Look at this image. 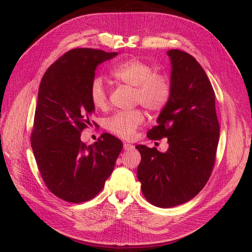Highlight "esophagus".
<instances>
[{
	"mask_svg": "<svg viewBox=\"0 0 252 252\" xmlns=\"http://www.w3.org/2000/svg\"><path fill=\"white\" fill-rule=\"evenodd\" d=\"M133 148H134V146H133L132 144L123 143V149H125V151H130V149H133Z\"/></svg>",
	"mask_w": 252,
	"mask_h": 252,
	"instance_id": "esophagus-1",
	"label": "esophagus"
}]
</instances>
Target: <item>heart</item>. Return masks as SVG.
Masks as SVG:
<instances>
[{
    "label": "heart",
    "instance_id": "heart-1",
    "mask_svg": "<svg viewBox=\"0 0 252 252\" xmlns=\"http://www.w3.org/2000/svg\"><path fill=\"white\" fill-rule=\"evenodd\" d=\"M116 81L133 88V103L141 104L152 112L163 110L173 94V83L168 74L155 72V68L138 58H131L116 65L110 71ZM90 99L94 107L104 109L107 105V93L103 80L94 78L90 84ZM145 121L141 109L118 111L105 120V127L112 134L131 138Z\"/></svg>",
    "mask_w": 252,
    "mask_h": 252
}]
</instances>
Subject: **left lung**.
<instances>
[{"label":"left lung","mask_w":252,"mask_h":252,"mask_svg":"<svg viewBox=\"0 0 252 252\" xmlns=\"http://www.w3.org/2000/svg\"><path fill=\"white\" fill-rule=\"evenodd\" d=\"M173 94L147 133L149 140L168 137L165 153L137 145L143 195L152 205L171 208L190 200L212 173L220 137L216 94L200 63L191 55L170 50Z\"/></svg>","instance_id":"1"}]
</instances>
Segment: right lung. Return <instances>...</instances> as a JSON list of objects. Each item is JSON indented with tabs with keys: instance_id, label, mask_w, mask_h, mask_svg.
Instances as JSON below:
<instances>
[{
	"instance_id": "1",
	"label": "right lung",
	"mask_w": 252,
	"mask_h": 252,
	"mask_svg": "<svg viewBox=\"0 0 252 252\" xmlns=\"http://www.w3.org/2000/svg\"><path fill=\"white\" fill-rule=\"evenodd\" d=\"M116 55L73 49L52 63L41 80L31 147L46 187L65 201L80 203L97 195L123 147L108 133L90 146L81 141L95 109L89 90L96 67Z\"/></svg>"
}]
</instances>
